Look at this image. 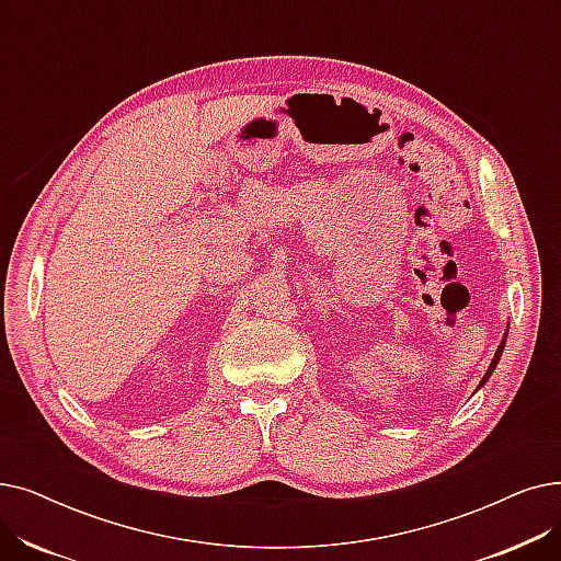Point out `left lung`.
<instances>
[{
	"instance_id": "left-lung-1",
	"label": "left lung",
	"mask_w": 561,
	"mask_h": 561,
	"mask_svg": "<svg viewBox=\"0 0 561 561\" xmlns=\"http://www.w3.org/2000/svg\"><path fill=\"white\" fill-rule=\"evenodd\" d=\"M506 336H508V325H506V332H504V336H502V341H500V346H497V351H495V357H493V362H491V367H489V371H485V376L481 378V382H479V387L477 389H481L485 382H489V378L493 376V371H495V367L500 364V357H502V353H504V344H506Z\"/></svg>"
}]
</instances>
